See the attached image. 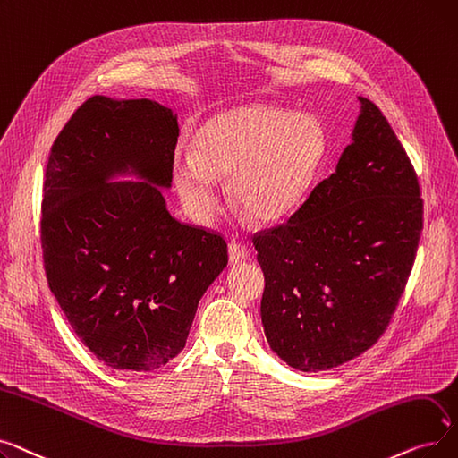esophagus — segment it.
Here are the masks:
<instances>
[{
  "instance_id": "obj_1",
  "label": "esophagus",
  "mask_w": 458,
  "mask_h": 458,
  "mask_svg": "<svg viewBox=\"0 0 458 458\" xmlns=\"http://www.w3.org/2000/svg\"><path fill=\"white\" fill-rule=\"evenodd\" d=\"M248 259V248L244 244H229V263L231 265H241Z\"/></svg>"
}]
</instances>
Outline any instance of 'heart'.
I'll return each mask as SVG.
<instances>
[{"mask_svg":"<svg viewBox=\"0 0 458 458\" xmlns=\"http://www.w3.org/2000/svg\"><path fill=\"white\" fill-rule=\"evenodd\" d=\"M324 155V134L308 115L251 104L205 123L191 150L171 162L173 182L195 222L210 225L220 205L217 181L257 224H277L306 199Z\"/></svg>","mask_w":458,"mask_h":458,"instance_id":"b5f03b06","label":"heart"}]
</instances>
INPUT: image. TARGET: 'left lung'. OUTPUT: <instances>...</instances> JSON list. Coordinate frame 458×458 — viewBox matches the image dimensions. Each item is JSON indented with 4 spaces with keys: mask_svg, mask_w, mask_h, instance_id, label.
I'll return each mask as SVG.
<instances>
[{
    "mask_svg": "<svg viewBox=\"0 0 458 458\" xmlns=\"http://www.w3.org/2000/svg\"><path fill=\"white\" fill-rule=\"evenodd\" d=\"M351 145L289 220L253 236L265 335L287 365L318 373L363 354L404 291L423 229L418 177L363 97Z\"/></svg>",
    "mask_w": 458,
    "mask_h": 458,
    "instance_id": "left-lung-1",
    "label": "left lung"
}]
</instances>
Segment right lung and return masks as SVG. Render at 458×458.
Instances as JSON below:
<instances>
[{
	"mask_svg": "<svg viewBox=\"0 0 458 458\" xmlns=\"http://www.w3.org/2000/svg\"><path fill=\"white\" fill-rule=\"evenodd\" d=\"M177 114L91 97L47 165L40 242L50 291L107 367L155 371L182 352L198 303L227 267L220 234L167 210Z\"/></svg>",
	"mask_w": 458,
	"mask_h": 458,
	"instance_id": "right-lung-1",
	"label": "right lung"
}]
</instances>
